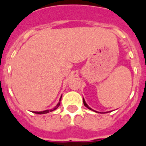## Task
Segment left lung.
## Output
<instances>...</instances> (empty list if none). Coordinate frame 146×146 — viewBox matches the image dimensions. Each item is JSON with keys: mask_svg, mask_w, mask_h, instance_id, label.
Masks as SVG:
<instances>
[{"mask_svg": "<svg viewBox=\"0 0 146 146\" xmlns=\"http://www.w3.org/2000/svg\"><path fill=\"white\" fill-rule=\"evenodd\" d=\"M83 104H84L85 106H86L87 108H88L89 110H93L91 109V108H90V107H88V104H86V101H85V99H83ZM95 112H96V111H95Z\"/></svg>", "mask_w": 146, "mask_h": 146, "instance_id": "obj_1", "label": "left lung"}]
</instances>
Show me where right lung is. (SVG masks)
<instances>
[{
    "label": "right lung",
    "mask_w": 146,
    "mask_h": 146,
    "mask_svg": "<svg viewBox=\"0 0 146 146\" xmlns=\"http://www.w3.org/2000/svg\"><path fill=\"white\" fill-rule=\"evenodd\" d=\"M61 96H60V100H59V102L58 103L57 105H56V106H55L54 108H52V109H51V110H44V111H41V112H33V113H36V114H46V113H50V112L54 111V110H55L57 109V108L59 107V105H60V101H61Z\"/></svg>",
    "instance_id": "obj_1"
}]
</instances>
